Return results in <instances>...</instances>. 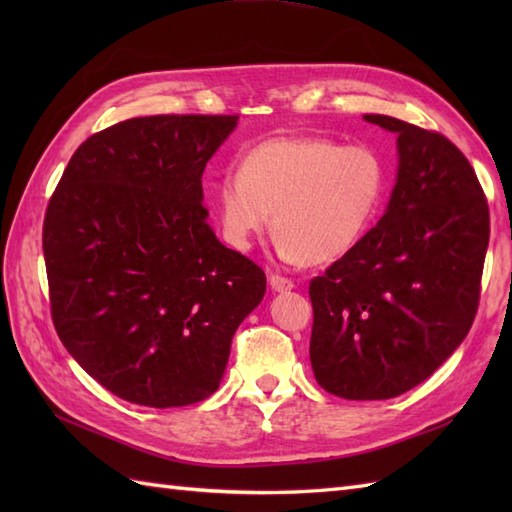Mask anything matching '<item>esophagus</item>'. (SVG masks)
<instances>
[{"mask_svg":"<svg viewBox=\"0 0 512 512\" xmlns=\"http://www.w3.org/2000/svg\"><path fill=\"white\" fill-rule=\"evenodd\" d=\"M268 281H270V288L277 290V292H284V290H292V288H295V281L284 277V275H279V273L270 275Z\"/></svg>","mask_w":512,"mask_h":512,"instance_id":"1","label":"esophagus"}]
</instances>
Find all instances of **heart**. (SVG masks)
I'll list each match as a JSON object with an SVG mask.
<instances>
[{
  "label": "heart",
  "instance_id": "heart-1",
  "mask_svg": "<svg viewBox=\"0 0 512 512\" xmlns=\"http://www.w3.org/2000/svg\"><path fill=\"white\" fill-rule=\"evenodd\" d=\"M389 162L367 143L281 136L250 147L217 184L226 242L246 250L273 215L279 250L301 264H330L361 242L389 193Z\"/></svg>",
  "mask_w": 512,
  "mask_h": 512
}]
</instances>
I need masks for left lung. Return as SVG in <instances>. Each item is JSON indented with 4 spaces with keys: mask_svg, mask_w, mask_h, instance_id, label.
Returning a JSON list of instances; mask_svg holds the SVG:
<instances>
[{
    "mask_svg": "<svg viewBox=\"0 0 512 512\" xmlns=\"http://www.w3.org/2000/svg\"><path fill=\"white\" fill-rule=\"evenodd\" d=\"M398 134V180L380 222L310 281V363L347 400H385L427 380L469 334L491 237L471 162L447 136L367 114Z\"/></svg>",
    "mask_w": 512,
    "mask_h": 512,
    "instance_id": "obj_1",
    "label": "left lung"
}]
</instances>
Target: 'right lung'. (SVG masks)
Listing matches in <instances>:
<instances>
[{
  "label": "right lung",
  "mask_w": 512,
  "mask_h": 512,
  "mask_svg": "<svg viewBox=\"0 0 512 512\" xmlns=\"http://www.w3.org/2000/svg\"><path fill=\"white\" fill-rule=\"evenodd\" d=\"M224 114L116 123L74 151L43 217L50 314L114 396L167 409L220 387L266 273L217 242L202 173L237 125Z\"/></svg>",
  "instance_id": "add662e5"
}]
</instances>
